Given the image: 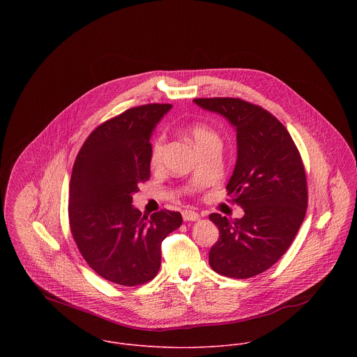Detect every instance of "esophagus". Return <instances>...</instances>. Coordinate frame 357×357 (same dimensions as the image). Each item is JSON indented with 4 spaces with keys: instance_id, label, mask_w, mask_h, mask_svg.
Instances as JSON below:
<instances>
[{
    "instance_id": "34e87169",
    "label": "esophagus",
    "mask_w": 357,
    "mask_h": 357,
    "mask_svg": "<svg viewBox=\"0 0 357 357\" xmlns=\"http://www.w3.org/2000/svg\"><path fill=\"white\" fill-rule=\"evenodd\" d=\"M181 215H183V220L184 221H197V220H199V214L197 213V211H194V210H183L181 211Z\"/></svg>"
}]
</instances>
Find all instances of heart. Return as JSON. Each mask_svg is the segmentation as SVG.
I'll return each mask as SVG.
<instances>
[{"mask_svg":"<svg viewBox=\"0 0 357 357\" xmlns=\"http://www.w3.org/2000/svg\"><path fill=\"white\" fill-rule=\"evenodd\" d=\"M191 139L194 140L197 149L202 151L206 146L211 143H220V139L217 133L204 123H194L188 129ZM163 153H165V137L159 136L153 142V149H151V163L153 166H158L162 159H163Z\"/></svg>","mask_w":357,"mask_h":357,"instance_id":"heart-1","label":"heart"}]
</instances>
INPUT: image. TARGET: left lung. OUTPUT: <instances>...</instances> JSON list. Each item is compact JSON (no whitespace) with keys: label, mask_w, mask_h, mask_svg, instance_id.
Listing matches in <instances>:
<instances>
[{"label":"left lung","mask_w":357,"mask_h":357,"mask_svg":"<svg viewBox=\"0 0 357 357\" xmlns=\"http://www.w3.org/2000/svg\"><path fill=\"white\" fill-rule=\"evenodd\" d=\"M194 102L236 128L238 160L227 192L245 210L235 220L210 214L220 238L208 262L220 275L249 279L269 269L293 243L307 206L305 167L284 125L265 108L236 98Z\"/></svg>","instance_id":"1"}]
</instances>
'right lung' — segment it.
Here are the masks:
<instances>
[{
  "mask_svg": "<svg viewBox=\"0 0 357 357\" xmlns=\"http://www.w3.org/2000/svg\"><path fill=\"white\" fill-rule=\"evenodd\" d=\"M172 104L128 108L100 123L75 158L68 194V221L79 253L108 282L139 286L160 266L163 239L181 222L163 208L147 220L132 195L150 180L151 135Z\"/></svg>",
  "mask_w": 357,
  "mask_h": 357,
  "instance_id": "1",
  "label": "right lung"
}]
</instances>
